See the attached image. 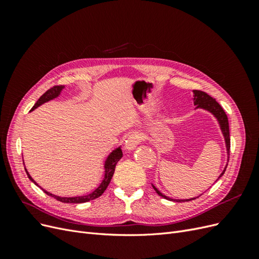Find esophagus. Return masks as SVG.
Masks as SVG:
<instances>
[{
	"label": "esophagus",
	"instance_id": "obj_1",
	"mask_svg": "<svg viewBox=\"0 0 259 259\" xmlns=\"http://www.w3.org/2000/svg\"><path fill=\"white\" fill-rule=\"evenodd\" d=\"M140 140H142V137H140L139 134H137V133H132L131 135H128L127 139L125 140V149L126 150H134L137 145L140 143Z\"/></svg>",
	"mask_w": 259,
	"mask_h": 259
}]
</instances>
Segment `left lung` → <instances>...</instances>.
<instances>
[{"mask_svg":"<svg viewBox=\"0 0 259 259\" xmlns=\"http://www.w3.org/2000/svg\"><path fill=\"white\" fill-rule=\"evenodd\" d=\"M193 94H194V98H193V101H194V105L197 106V108H202V109H205V110L209 111L210 113H213L216 119L218 120L219 122V125H221V128H222V132L224 134V137H225V140H226V147H227V153H228V161H229V154H230V134H229V122H228V117H227V114L225 112L224 109L222 108V106L219 105L217 101L215 100V98L210 97L208 94H206L205 92H202V91H198L195 90L193 91ZM228 165V164H227ZM226 168L227 166L225 167L224 171L221 174V176L218 177V179L221 178L224 173L226 171ZM217 179V180H218ZM153 189L155 190V192L158 193L160 197L166 199V200H169V201H174V202H187V201H191V200H194L197 198H191V199H186V200H174V199H170L168 197H166V195H164L163 193H161L156 188L152 185Z\"/></svg>","mask_w":259,"mask_h":259,"instance_id":"8db88e82","label":"left lung"}]
</instances>
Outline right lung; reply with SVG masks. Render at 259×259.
<instances>
[{
	"label": "right lung",
	"instance_id": "obj_1",
	"mask_svg": "<svg viewBox=\"0 0 259 259\" xmlns=\"http://www.w3.org/2000/svg\"><path fill=\"white\" fill-rule=\"evenodd\" d=\"M65 86L64 85H56V86H53L52 89H50L49 91H46L43 95L38 98V100L35 103V105L32 107V109H31V111L34 110L35 108H37L38 106H41L42 104L46 103V101H50L54 98H56L57 96H59L60 92L62 91V89H64ZM122 150L121 148H116L115 150H113L110 154L108 155V158L106 160V163H105V177H104V180L101 182V184L99 185V187L97 188V189L94 190L92 193L90 194H86V195H81V197H71V198H62V197H58V195H55V194H52L50 192H48L44 189H41L48 194V195H51V197L55 198L56 200L62 202V203H85V202H89V201H92V200H95L97 198H99L101 194H103L105 192V190L107 189L108 185L110 184L111 182V178L113 176V173H114V169H115V165L116 163L120 161V159L122 158ZM26 169V168H25ZM26 173L29 177V179L31 180V182L34 183L36 185V183L34 182V180L32 179V177L30 176V174L28 173V170L26 169ZM38 186V185H36Z\"/></svg>",
	"mask_w": 259,
	"mask_h": 259
}]
</instances>
